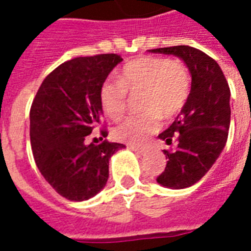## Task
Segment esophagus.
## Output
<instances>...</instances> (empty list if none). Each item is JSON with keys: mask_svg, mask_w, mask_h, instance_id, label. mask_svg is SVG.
<instances>
[{"mask_svg": "<svg viewBox=\"0 0 251 251\" xmlns=\"http://www.w3.org/2000/svg\"><path fill=\"white\" fill-rule=\"evenodd\" d=\"M130 150H133L134 152L138 153V155H143L146 152V147H138V146H134V145H127Z\"/></svg>", "mask_w": 251, "mask_h": 251, "instance_id": "obj_1", "label": "esophagus"}]
</instances>
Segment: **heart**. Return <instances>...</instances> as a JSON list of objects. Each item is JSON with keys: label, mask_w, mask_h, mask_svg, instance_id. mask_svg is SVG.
Wrapping results in <instances>:
<instances>
[{"label": "heart", "mask_w": 251, "mask_h": 251, "mask_svg": "<svg viewBox=\"0 0 251 251\" xmlns=\"http://www.w3.org/2000/svg\"><path fill=\"white\" fill-rule=\"evenodd\" d=\"M191 75L178 58L145 56L129 61L118 73V82L105 80L100 88V105L106 117L117 121L125 114L127 92H142L141 116H131L114 129L117 141L142 145L159 127V118L178 114L189 100Z\"/></svg>", "instance_id": "obj_1"}]
</instances>
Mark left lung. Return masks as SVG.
Masks as SVG:
<instances>
[{"mask_svg": "<svg viewBox=\"0 0 251 251\" xmlns=\"http://www.w3.org/2000/svg\"><path fill=\"white\" fill-rule=\"evenodd\" d=\"M153 53L175 54L191 74L189 100L175 122L159 138L172 145L164 150L167 167L157 182L171 189H183L198 182L214 165L228 139L230 124V90L218 62L189 45L151 49Z\"/></svg>", "mask_w": 251, "mask_h": 251, "instance_id": "1", "label": "left lung"}]
</instances>
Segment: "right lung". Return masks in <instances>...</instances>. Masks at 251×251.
Masks as SVG:
<instances>
[{
  "label": "right lung",
  "mask_w": 251,
  "mask_h": 251,
  "mask_svg": "<svg viewBox=\"0 0 251 251\" xmlns=\"http://www.w3.org/2000/svg\"><path fill=\"white\" fill-rule=\"evenodd\" d=\"M121 61L114 53L66 61L47 75L33 98L29 110L33 159L47 182L73 202L92 198L105 186L110 156L125 147L87 142V135L101 124L100 88ZM100 134L108 135L105 127Z\"/></svg>",
  "instance_id": "add662e5"
}]
</instances>
